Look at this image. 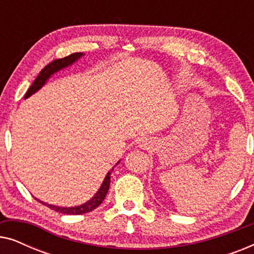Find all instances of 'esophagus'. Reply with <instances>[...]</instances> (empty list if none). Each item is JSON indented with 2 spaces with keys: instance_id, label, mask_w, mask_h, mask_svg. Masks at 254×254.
I'll list each match as a JSON object with an SVG mask.
<instances>
[{
  "instance_id": "esophagus-1",
  "label": "esophagus",
  "mask_w": 254,
  "mask_h": 254,
  "mask_svg": "<svg viewBox=\"0 0 254 254\" xmlns=\"http://www.w3.org/2000/svg\"><path fill=\"white\" fill-rule=\"evenodd\" d=\"M152 145V142L151 140H149V138H142L140 141V148L142 149H149Z\"/></svg>"
}]
</instances>
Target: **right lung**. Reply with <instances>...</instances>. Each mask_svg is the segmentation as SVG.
Segmentation results:
<instances>
[{
  "label": "right lung",
  "mask_w": 254,
  "mask_h": 254,
  "mask_svg": "<svg viewBox=\"0 0 254 254\" xmlns=\"http://www.w3.org/2000/svg\"><path fill=\"white\" fill-rule=\"evenodd\" d=\"M83 53H74V54H70L68 55V57H65L64 59H58V60H54L52 61L51 64H48L46 67H45L43 70L39 72V75L37 76V78L34 79V82L32 83V85L30 86L29 90H27V92L25 93V97L24 98H29L31 95H33L34 92H37L38 90L43 88V85H45V83L47 82V79L51 77L52 75L55 74V72H58L59 70H61V69L64 68H67L69 65H71L74 62H76L78 60L79 58L83 57ZM119 163V162H118ZM117 163V164H118ZM113 171V168L111 171L107 173L105 179H104V182L102 184V186H100V189L97 190V193L93 195L91 199H90L88 202L81 204V206H75V207H59V206H54V204H50V203H46V202H43V201L36 199L37 201H39L40 203L45 204V206H47L48 208H51V209H53L55 211H58V213H61V214H67V215H81V214H85V213H89V211H92L93 209H96L97 207L99 206L100 203L103 202L104 199H105L107 192H109V189H110V183H111V172Z\"/></svg>",
  "instance_id": "add662e5"
}]
</instances>
